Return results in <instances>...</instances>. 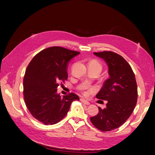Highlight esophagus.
<instances>
[{"mask_svg":"<svg viewBox=\"0 0 155 155\" xmlns=\"http://www.w3.org/2000/svg\"><path fill=\"white\" fill-rule=\"evenodd\" d=\"M81 101L83 103H84V104H86V105H89L90 104L89 101H86V99H81Z\"/></svg>","mask_w":155,"mask_h":155,"instance_id":"obj_1","label":"esophagus"}]
</instances>
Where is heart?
<instances>
[{
	"instance_id": "1",
	"label": "heart",
	"mask_w": 155,
	"mask_h": 155,
	"mask_svg": "<svg viewBox=\"0 0 155 155\" xmlns=\"http://www.w3.org/2000/svg\"><path fill=\"white\" fill-rule=\"evenodd\" d=\"M89 64H90V65L94 66H96V67H97V68H99L100 69H101V71L102 66H101V64H100L97 61L94 60V61H93L89 63ZM84 94H85L86 95H87V93H85Z\"/></svg>"
}]
</instances>
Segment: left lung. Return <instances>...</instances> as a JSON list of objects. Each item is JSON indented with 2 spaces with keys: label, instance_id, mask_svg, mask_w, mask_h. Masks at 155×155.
Returning <instances> with one entry per match:
<instances>
[{
  "label": "left lung",
  "instance_id": "left-lung-1",
  "mask_svg": "<svg viewBox=\"0 0 155 155\" xmlns=\"http://www.w3.org/2000/svg\"><path fill=\"white\" fill-rule=\"evenodd\" d=\"M94 54L106 62L110 78L96 96L99 103L106 101V107H98L99 113L90 120L98 130L110 131L119 128L132 114L137 103V84L131 66L119 54L111 51Z\"/></svg>",
  "mask_w": 155,
  "mask_h": 155
}]
</instances>
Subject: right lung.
<instances>
[{"mask_svg":"<svg viewBox=\"0 0 155 155\" xmlns=\"http://www.w3.org/2000/svg\"><path fill=\"white\" fill-rule=\"evenodd\" d=\"M80 52L61 47H51L40 52L30 62L24 77V97L32 116L45 125L59 122L71 104L79 100L71 93L61 97L57 93L59 83L68 79V66Z\"/></svg>","mask_w":155,"mask_h":155,"instance_id":"right-lung-1","label":"right lung"}]
</instances>
